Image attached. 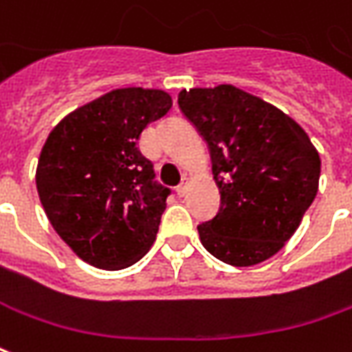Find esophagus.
<instances>
[{"mask_svg":"<svg viewBox=\"0 0 352 352\" xmlns=\"http://www.w3.org/2000/svg\"><path fill=\"white\" fill-rule=\"evenodd\" d=\"M186 190H188V179L184 177L183 181H181V184L177 186V194H179V196H184V194H186Z\"/></svg>","mask_w":352,"mask_h":352,"instance_id":"34e87169","label":"esophagus"}]
</instances>
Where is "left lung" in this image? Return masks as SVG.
I'll return each mask as SVG.
<instances>
[{"mask_svg":"<svg viewBox=\"0 0 352 352\" xmlns=\"http://www.w3.org/2000/svg\"><path fill=\"white\" fill-rule=\"evenodd\" d=\"M179 108L208 142L221 194L217 215L198 225L201 245L232 267L267 261L318 192V151L287 114L234 85L183 89Z\"/></svg>","mask_w":352,"mask_h":352,"instance_id":"1","label":"left lung"}]
</instances>
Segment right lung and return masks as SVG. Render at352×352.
Returning a JSON list of instances; mask_svg holds the SVG:
<instances>
[{"label": "right lung", "mask_w": 352, "mask_h": 352, "mask_svg": "<svg viewBox=\"0 0 352 352\" xmlns=\"http://www.w3.org/2000/svg\"><path fill=\"white\" fill-rule=\"evenodd\" d=\"M171 108L166 91L114 89L70 112L39 154L36 184L56 234L93 267H131L156 240L169 188L139 151Z\"/></svg>", "instance_id": "1"}]
</instances>
